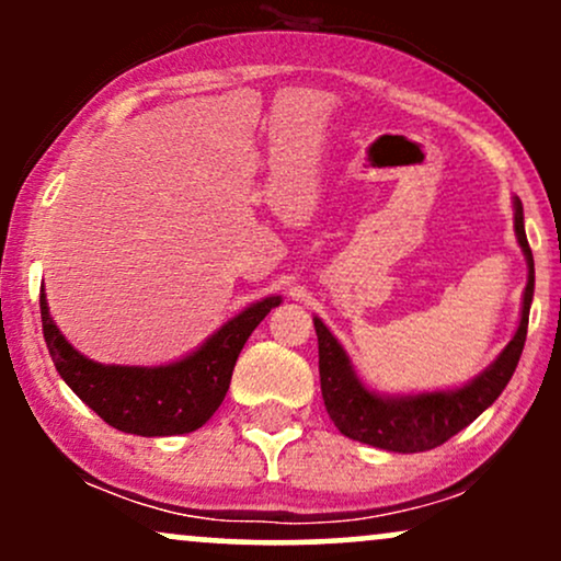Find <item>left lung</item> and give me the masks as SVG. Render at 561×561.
Masks as SVG:
<instances>
[{
	"mask_svg": "<svg viewBox=\"0 0 561 561\" xmlns=\"http://www.w3.org/2000/svg\"><path fill=\"white\" fill-rule=\"evenodd\" d=\"M514 229H517V240L523 244L527 266H530L523 319H519L517 334L504 347V353L465 388L403 398L377 396L358 382L343 345L321 324V319H313L319 337L321 398H324L327 414L340 433L358 443H369L375 448L396 450V454H420V450L443 446L448 437H454L469 422L478 420L482 411L501 396V390L506 388L514 369H517L519 356H523L533 287H536V268H533V253L525 237V216L519 199H514Z\"/></svg>",
	"mask_w": 561,
	"mask_h": 561,
	"instance_id": "8db88e82",
	"label": "left lung"
}]
</instances>
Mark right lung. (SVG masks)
Returning a JSON list of instances; mask_svg holds the SVG:
<instances>
[{
    "label": "right lung",
    "mask_w": 561,
    "mask_h": 561,
    "mask_svg": "<svg viewBox=\"0 0 561 561\" xmlns=\"http://www.w3.org/2000/svg\"><path fill=\"white\" fill-rule=\"evenodd\" d=\"M279 302V295L253 302L240 317L227 321L199 351L176 364L105 366L89 362L62 337L49 317L44 289L38 298L44 343L68 388L111 427L141 437L184 435L203 427L227 396L237 356L250 332Z\"/></svg>",
    "instance_id": "obj_1"
}]
</instances>
